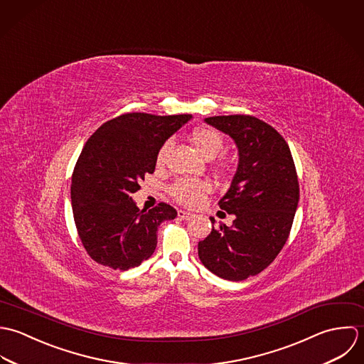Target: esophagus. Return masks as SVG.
<instances>
[{
	"label": "esophagus",
	"mask_w": 364,
	"mask_h": 364,
	"mask_svg": "<svg viewBox=\"0 0 364 364\" xmlns=\"http://www.w3.org/2000/svg\"><path fill=\"white\" fill-rule=\"evenodd\" d=\"M178 218L184 219V220H190V219L194 218V214H191V213H188V211L180 210V211H178Z\"/></svg>",
	"instance_id": "obj_1"
}]
</instances>
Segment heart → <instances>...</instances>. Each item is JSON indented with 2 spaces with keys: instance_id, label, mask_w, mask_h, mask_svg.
Returning a JSON list of instances; mask_svg holds the SVG:
<instances>
[{
  "instance_id": "1",
  "label": "heart",
  "mask_w": 364,
  "mask_h": 364,
  "mask_svg": "<svg viewBox=\"0 0 364 364\" xmlns=\"http://www.w3.org/2000/svg\"><path fill=\"white\" fill-rule=\"evenodd\" d=\"M191 139L194 146L197 147V150L207 159L217 157L225 145L223 135L214 128H198L194 131ZM170 146H171L170 141H166L163 145L160 146L157 153V164H161L164 161ZM210 191H211V184L205 180L181 178V180H177L170 187L171 197L177 203L187 207L198 205Z\"/></svg>"
}]
</instances>
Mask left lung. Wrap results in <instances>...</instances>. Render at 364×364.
I'll use <instances>...</instances> for the list:
<instances>
[{
    "instance_id": "obj_1",
    "label": "left lung",
    "mask_w": 364,
    "mask_h": 364,
    "mask_svg": "<svg viewBox=\"0 0 364 364\" xmlns=\"http://www.w3.org/2000/svg\"><path fill=\"white\" fill-rule=\"evenodd\" d=\"M205 122L229 135L239 164L220 210L233 214L198 242L203 264L220 279L242 282L263 272L286 245L299 200L290 147L269 124L252 115H220ZM215 223V219L211 218Z\"/></svg>"
}]
</instances>
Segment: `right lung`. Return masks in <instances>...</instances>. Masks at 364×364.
Returning <instances> with one entry per match:
<instances>
[{
    "instance_id": "1",
    "label": "right lung",
    "mask_w": 364,
    "mask_h": 364,
    "mask_svg": "<svg viewBox=\"0 0 364 364\" xmlns=\"http://www.w3.org/2000/svg\"><path fill=\"white\" fill-rule=\"evenodd\" d=\"M193 117L131 112L102 124L85 142L72 176V207L81 243L98 264L128 270L149 259L157 228L177 211L164 203L139 210L132 200L157 153Z\"/></svg>"
}]
</instances>
